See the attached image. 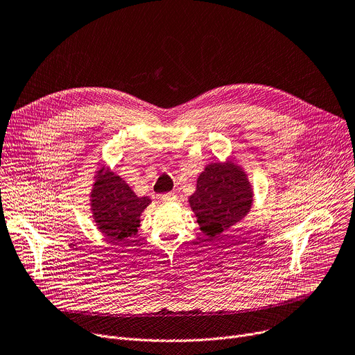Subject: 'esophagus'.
Instances as JSON below:
<instances>
[{
    "mask_svg": "<svg viewBox=\"0 0 355 355\" xmlns=\"http://www.w3.org/2000/svg\"><path fill=\"white\" fill-rule=\"evenodd\" d=\"M159 198H161V201H162V202H167V204H168V202H174V201L177 200V197H175V194H174V193L162 194Z\"/></svg>",
    "mask_w": 355,
    "mask_h": 355,
    "instance_id": "1",
    "label": "esophagus"
}]
</instances>
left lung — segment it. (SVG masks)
<instances>
[{
	"label": "left lung",
	"mask_w": 355,
	"mask_h": 355,
	"mask_svg": "<svg viewBox=\"0 0 355 355\" xmlns=\"http://www.w3.org/2000/svg\"><path fill=\"white\" fill-rule=\"evenodd\" d=\"M251 204L252 191L247 175L232 161L207 165L190 197L197 223L208 239L243 220Z\"/></svg>",
	"instance_id": "1"
}]
</instances>
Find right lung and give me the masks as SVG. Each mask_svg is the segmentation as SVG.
I'll list each match as a JSON object with an SVG mask.
<instances>
[{"label":"right lung","instance_id":"add662e5","mask_svg":"<svg viewBox=\"0 0 355 355\" xmlns=\"http://www.w3.org/2000/svg\"><path fill=\"white\" fill-rule=\"evenodd\" d=\"M151 200L137 197L125 181L101 168L91 191L94 220L107 237L121 241L131 237L139 227V217Z\"/></svg>","mask_w":355,"mask_h":355}]
</instances>
